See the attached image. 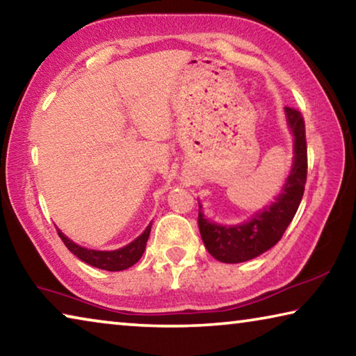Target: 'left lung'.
Instances as JSON below:
<instances>
[{
  "instance_id": "obj_1",
  "label": "left lung",
  "mask_w": 356,
  "mask_h": 356,
  "mask_svg": "<svg viewBox=\"0 0 356 356\" xmlns=\"http://www.w3.org/2000/svg\"><path fill=\"white\" fill-rule=\"evenodd\" d=\"M287 127L293 138V159L286 182L273 202L238 225H220L207 218L200 204V232L207 251L216 261L238 264L251 261L280 242L291 225L303 197L308 155H306L305 120L300 111L284 108Z\"/></svg>"
}]
</instances>
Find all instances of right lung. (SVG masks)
<instances>
[{"label":"right lung","instance_id":"right-lung-1","mask_svg":"<svg viewBox=\"0 0 356 356\" xmlns=\"http://www.w3.org/2000/svg\"><path fill=\"white\" fill-rule=\"evenodd\" d=\"M150 227H152V222H149V226L144 229L141 236H138L134 242L129 245L122 246V248L118 250H110V251H100V250H91L86 248V246H81L75 243L74 240H70L65 234L58 227V234L64 245L67 246L70 252L81 259L83 262H86L91 267L106 270V272H120V270L130 268L131 265H135L140 261L141 256L144 254V250H146V243L150 234Z\"/></svg>","mask_w":356,"mask_h":356}]
</instances>
